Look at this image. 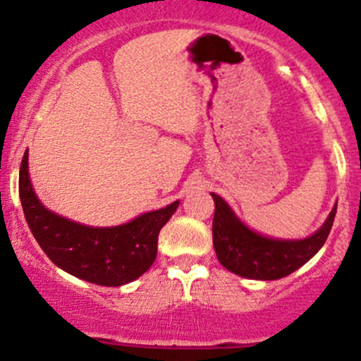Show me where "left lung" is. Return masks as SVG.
Here are the masks:
<instances>
[{"mask_svg":"<svg viewBox=\"0 0 361 361\" xmlns=\"http://www.w3.org/2000/svg\"><path fill=\"white\" fill-rule=\"evenodd\" d=\"M211 197L214 201L213 246L218 262L241 278L258 281L281 279L311 260L325 245L337 211V204H334L314 234L302 239H281L253 231L224 197L214 192Z\"/></svg>","mask_w":361,"mask_h":361,"instance_id":"left-lung-1","label":"left lung"}]
</instances>
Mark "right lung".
Here are the masks:
<instances>
[{
    "instance_id": "1",
    "label": "right lung",
    "mask_w": 361,
    "mask_h": 361,
    "mask_svg": "<svg viewBox=\"0 0 361 361\" xmlns=\"http://www.w3.org/2000/svg\"><path fill=\"white\" fill-rule=\"evenodd\" d=\"M25 150L19 173L24 216L39 248L59 269L99 286H122L150 269L157 257L159 232L180 201L147 211L127 224L92 227L54 213L43 206L29 178Z\"/></svg>"
}]
</instances>
